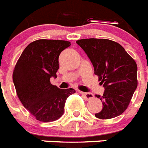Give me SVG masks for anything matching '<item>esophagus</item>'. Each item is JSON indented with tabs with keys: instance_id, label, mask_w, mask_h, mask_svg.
<instances>
[{
	"instance_id": "34e87169",
	"label": "esophagus",
	"mask_w": 148,
	"mask_h": 148,
	"mask_svg": "<svg viewBox=\"0 0 148 148\" xmlns=\"http://www.w3.org/2000/svg\"><path fill=\"white\" fill-rule=\"evenodd\" d=\"M81 94L84 97V98L86 100H89V99H93L94 96L90 93H84V92H81Z\"/></svg>"
}]
</instances>
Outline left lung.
Instances as JSON below:
<instances>
[{"mask_svg": "<svg viewBox=\"0 0 148 148\" xmlns=\"http://www.w3.org/2000/svg\"><path fill=\"white\" fill-rule=\"evenodd\" d=\"M76 43L85 51L105 88L103 95H96L103 108L95 116L111 119L126 111L138 86L137 64L122 45L107 39H82Z\"/></svg>", "mask_w": 148, "mask_h": 148, "instance_id": "1", "label": "left lung"}]
</instances>
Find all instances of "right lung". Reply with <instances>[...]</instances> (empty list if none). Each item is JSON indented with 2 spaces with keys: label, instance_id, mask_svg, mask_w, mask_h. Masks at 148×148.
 I'll use <instances>...</instances> for the list:
<instances>
[{
  "label": "right lung",
  "instance_id": "obj_1",
  "mask_svg": "<svg viewBox=\"0 0 148 148\" xmlns=\"http://www.w3.org/2000/svg\"><path fill=\"white\" fill-rule=\"evenodd\" d=\"M69 45L65 40H35L25 48L15 66L12 79L18 97L37 121L59 119L68 97L75 93L73 88L60 89L50 82L51 77H57L60 52Z\"/></svg>",
  "mask_w": 148,
  "mask_h": 148
}]
</instances>
